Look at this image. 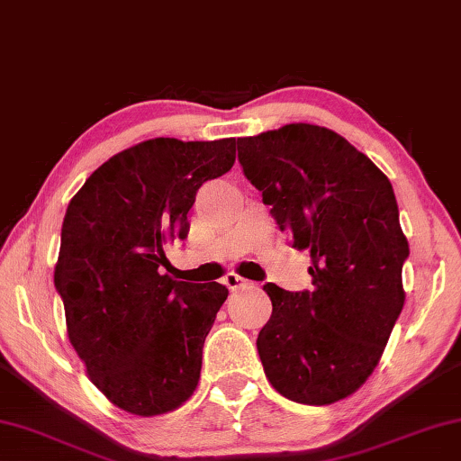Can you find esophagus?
Segmentation results:
<instances>
[{"mask_svg":"<svg viewBox=\"0 0 461 461\" xmlns=\"http://www.w3.org/2000/svg\"><path fill=\"white\" fill-rule=\"evenodd\" d=\"M223 283H225V285H228V287H230V289H242V287H246V285H248V283H250V281H246V279H242V276H240V275H236V273H228V275H225V276H223Z\"/></svg>","mask_w":461,"mask_h":461,"instance_id":"34e87169","label":"esophagus"}]
</instances>
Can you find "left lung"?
<instances>
[{
	"label": "left lung",
	"instance_id": "1",
	"mask_svg": "<svg viewBox=\"0 0 461 461\" xmlns=\"http://www.w3.org/2000/svg\"><path fill=\"white\" fill-rule=\"evenodd\" d=\"M238 159L291 246L312 257V291L265 285L262 367L285 398L332 404L371 375L404 305L411 250L396 194L365 153L318 125L238 139Z\"/></svg>",
	"mask_w": 461,
	"mask_h": 461
}]
</instances>
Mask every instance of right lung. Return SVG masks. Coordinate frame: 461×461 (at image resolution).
I'll return each instance as SVG.
<instances>
[{
	"label": "right lung",
	"mask_w": 461,
	"mask_h": 461,
	"mask_svg": "<svg viewBox=\"0 0 461 461\" xmlns=\"http://www.w3.org/2000/svg\"><path fill=\"white\" fill-rule=\"evenodd\" d=\"M236 162V139L158 137L116 153L69 201L55 289L87 375L122 411L170 412L193 396L221 283L174 281L164 246L188 236L203 182Z\"/></svg>",
	"instance_id": "add662e5"
}]
</instances>
